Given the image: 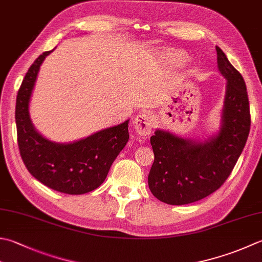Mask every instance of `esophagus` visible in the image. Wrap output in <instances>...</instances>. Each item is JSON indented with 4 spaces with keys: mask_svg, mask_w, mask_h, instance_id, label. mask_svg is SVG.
Segmentation results:
<instances>
[{
    "mask_svg": "<svg viewBox=\"0 0 262 262\" xmlns=\"http://www.w3.org/2000/svg\"><path fill=\"white\" fill-rule=\"evenodd\" d=\"M152 121L153 116L150 112H143L137 115L135 118V128L138 134L142 136H147L152 132Z\"/></svg>",
    "mask_w": 262,
    "mask_h": 262,
    "instance_id": "34e87169",
    "label": "esophagus"
}]
</instances>
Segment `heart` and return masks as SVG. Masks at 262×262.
I'll return each mask as SVG.
<instances>
[{
	"instance_id": "obj_1",
	"label": "heart",
	"mask_w": 262,
	"mask_h": 262,
	"mask_svg": "<svg viewBox=\"0 0 262 262\" xmlns=\"http://www.w3.org/2000/svg\"><path fill=\"white\" fill-rule=\"evenodd\" d=\"M167 59L173 66H184L187 62L186 54L179 52V51H169L167 53Z\"/></svg>"
}]
</instances>
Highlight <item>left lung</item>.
I'll return each mask as SVG.
<instances>
[{"instance_id":"left-lung-1","label":"left lung","mask_w":262,"mask_h":262,"mask_svg":"<svg viewBox=\"0 0 262 262\" xmlns=\"http://www.w3.org/2000/svg\"><path fill=\"white\" fill-rule=\"evenodd\" d=\"M217 63L226 79V92L216 134L199 140L157 129L151 136L155 162L148 173V187L167 204H188L217 191L247 143L251 118L245 81L219 48Z\"/></svg>"}]
</instances>
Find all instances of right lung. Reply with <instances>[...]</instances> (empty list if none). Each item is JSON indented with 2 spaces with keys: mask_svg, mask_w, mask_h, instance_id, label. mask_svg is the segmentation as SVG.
<instances>
[{
  "mask_svg": "<svg viewBox=\"0 0 262 262\" xmlns=\"http://www.w3.org/2000/svg\"><path fill=\"white\" fill-rule=\"evenodd\" d=\"M52 51L34 61L18 91V146L26 168L37 181L54 191L79 195L94 191L104 182L111 165L129 140V120L69 143L50 141L36 130L29 103L40 66Z\"/></svg>",
  "mask_w": 262,
  "mask_h": 262,
  "instance_id": "1",
  "label": "right lung"
}]
</instances>
